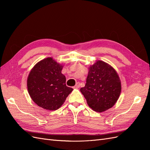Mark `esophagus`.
<instances>
[{"mask_svg":"<svg viewBox=\"0 0 150 150\" xmlns=\"http://www.w3.org/2000/svg\"><path fill=\"white\" fill-rule=\"evenodd\" d=\"M80 88V83H77L76 84V85L74 86V89H78Z\"/></svg>","mask_w":150,"mask_h":150,"instance_id":"esophagus-1","label":"esophagus"}]
</instances>
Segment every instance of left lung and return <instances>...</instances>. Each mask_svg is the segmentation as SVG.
Listing matches in <instances>:
<instances>
[{"instance_id":"obj_1","label":"left lung","mask_w":150,"mask_h":150,"mask_svg":"<svg viewBox=\"0 0 150 150\" xmlns=\"http://www.w3.org/2000/svg\"><path fill=\"white\" fill-rule=\"evenodd\" d=\"M81 92L88 106L97 112L112 108L118 99L121 91V81L114 68L102 61L89 67L85 86Z\"/></svg>"}]
</instances>
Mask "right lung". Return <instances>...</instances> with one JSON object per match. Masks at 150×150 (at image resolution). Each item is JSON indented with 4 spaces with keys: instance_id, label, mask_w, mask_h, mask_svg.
<instances>
[{
    "instance_id": "1",
    "label": "right lung",
    "mask_w": 150,
    "mask_h": 150,
    "mask_svg": "<svg viewBox=\"0 0 150 150\" xmlns=\"http://www.w3.org/2000/svg\"><path fill=\"white\" fill-rule=\"evenodd\" d=\"M62 67L52 57H47L38 62L28 76L27 86L30 96L45 110H57L73 90L66 84Z\"/></svg>"
}]
</instances>
